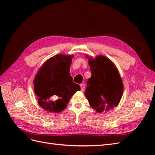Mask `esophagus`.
I'll return each mask as SVG.
<instances>
[{
	"label": "esophagus",
	"mask_w": 155,
	"mask_h": 155,
	"mask_svg": "<svg viewBox=\"0 0 155 155\" xmlns=\"http://www.w3.org/2000/svg\"><path fill=\"white\" fill-rule=\"evenodd\" d=\"M80 87H81V91L83 92L84 91V90H85V85L84 84H81L80 85Z\"/></svg>",
	"instance_id": "esophagus-1"
}]
</instances>
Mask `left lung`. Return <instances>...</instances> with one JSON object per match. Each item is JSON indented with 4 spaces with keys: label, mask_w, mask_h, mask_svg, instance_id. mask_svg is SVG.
I'll return each mask as SVG.
<instances>
[{
    "label": "left lung",
    "mask_w": 155,
    "mask_h": 155,
    "mask_svg": "<svg viewBox=\"0 0 155 155\" xmlns=\"http://www.w3.org/2000/svg\"><path fill=\"white\" fill-rule=\"evenodd\" d=\"M86 58L92 76L87 82L85 96L93 109L107 112L119 104L124 91L122 79L116 65L105 56Z\"/></svg>",
    "instance_id": "left-lung-1"
}]
</instances>
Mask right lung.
Returning a JSON list of instances; mask_svg holds the SVG:
<instances>
[{"instance_id":"add662e5","label":"right lung","mask_w":155,"mask_h":155,"mask_svg":"<svg viewBox=\"0 0 155 155\" xmlns=\"http://www.w3.org/2000/svg\"><path fill=\"white\" fill-rule=\"evenodd\" d=\"M73 55L57 54L46 60L34 80L39 105L51 112H61L80 86L72 81L70 67Z\"/></svg>"}]
</instances>
